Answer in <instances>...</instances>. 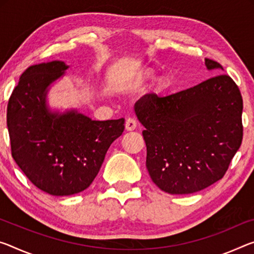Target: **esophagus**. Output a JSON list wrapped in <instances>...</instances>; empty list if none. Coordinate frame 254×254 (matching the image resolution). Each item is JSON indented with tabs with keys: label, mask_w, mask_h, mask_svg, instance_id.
<instances>
[{
	"label": "esophagus",
	"mask_w": 254,
	"mask_h": 254,
	"mask_svg": "<svg viewBox=\"0 0 254 254\" xmlns=\"http://www.w3.org/2000/svg\"><path fill=\"white\" fill-rule=\"evenodd\" d=\"M136 127V120L133 118H128L126 121V128L127 131H133Z\"/></svg>",
	"instance_id": "34e87169"
}]
</instances>
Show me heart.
Returning <instances> with one entry per match:
<instances>
[{"label":"heart","mask_w":254,"mask_h":254,"mask_svg":"<svg viewBox=\"0 0 254 254\" xmlns=\"http://www.w3.org/2000/svg\"><path fill=\"white\" fill-rule=\"evenodd\" d=\"M151 73H152V72H151L150 70L143 71L142 73L139 75V78H138V79H139V81H141V80H143L144 78H148V76H150V75H151Z\"/></svg>","instance_id":"heart-1"}]
</instances>
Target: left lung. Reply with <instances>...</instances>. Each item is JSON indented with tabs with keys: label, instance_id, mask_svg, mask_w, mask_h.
Listing matches in <instances>:
<instances>
[{
	"label": "left lung",
	"instance_id": "1",
	"mask_svg": "<svg viewBox=\"0 0 254 254\" xmlns=\"http://www.w3.org/2000/svg\"><path fill=\"white\" fill-rule=\"evenodd\" d=\"M204 61L209 70H223ZM242 110L239 87L224 73L164 97L142 96L134 113L144 127L152 182L171 194H189L223 179L242 143Z\"/></svg>",
	"mask_w": 254,
	"mask_h": 254
}]
</instances>
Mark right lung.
Instances as JSON below:
<instances>
[{
    "label": "right lung",
    "mask_w": 254,
    "mask_h": 254,
    "mask_svg": "<svg viewBox=\"0 0 254 254\" xmlns=\"http://www.w3.org/2000/svg\"><path fill=\"white\" fill-rule=\"evenodd\" d=\"M66 69L62 61L29 66L7 104L12 157L36 188L52 195L86 190L124 131V119L92 121L74 111L63 115L47 111L46 88Z\"/></svg>",
    "instance_id": "right-lung-1"
}]
</instances>
